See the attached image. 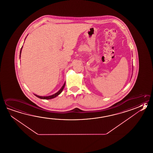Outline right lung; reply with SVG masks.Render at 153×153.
Listing matches in <instances>:
<instances>
[{
	"mask_svg": "<svg viewBox=\"0 0 153 153\" xmlns=\"http://www.w3.org/2000/svg\"><path fill=\"white\" fill-rule=\"evenodd\" d=\"M26 38H25V39H26ZM22 48H23V46L22 47V48L20 49V56H19V58H20V55H21V53H22ZM65 82L64 83L63 85L61 88V89L59 90L58 92L55 93V94L52 95L48 96H40L37 95L35 94H34V95H35L36 97H38V98H41V99H43V100H50V99H52V98H55L56 97H57V96L61 94V92H62L64 88L65 87Z\"/></svg>",
	"mask_w": 153,
	"mask_h": 153,
	"instance_id": "right-lung-1",
	"label": "right lung"
}]
</instances>
